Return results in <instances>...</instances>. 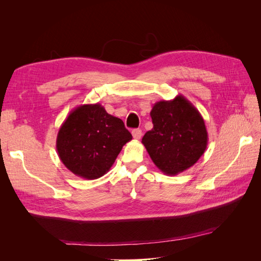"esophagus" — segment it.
Instances as JSON below:
<instances>
[{
  "instance_id": "obj_1",
  "label": "esophagus",
  "mask_w": 261,
  "mask_h": 261,
  "mask_svg": "<svg viewBox=\"0 0 261 261\" xmlns=\"http://www.w3.org/2000/svg\"><path fill=\"white\" fill-rule=\"evenodd\" d=\"M132 135H133V137L135 138V139H140L141 135H143V133H141V129L136 128V129H133L132 130Z\"/></svg>"
}]
</instances>
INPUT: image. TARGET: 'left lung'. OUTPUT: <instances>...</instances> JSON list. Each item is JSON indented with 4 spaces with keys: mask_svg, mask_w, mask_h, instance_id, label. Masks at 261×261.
<instances>
[{
    "mask_svg": "<svg viewBox=\"0 0 261 261\" xmlns=\"http://www.w3.org/2000/svg\"><path fill=\"white\" fill-rule=\"evenodd\" d=\"M150 116L153 127L141 143L158 169L176 175L199 160L208 145V133L201 114L185 97L156 102Z\"/></svg>",
    "mask_w": 261,
    "mask_h": 261,
    "instance_id": "1",
    "label": "left lung"
}]
</instances>
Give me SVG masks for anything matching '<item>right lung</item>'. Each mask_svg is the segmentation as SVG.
Returning <instances> with one entry per match:
<instances>
[{"mask_svg":"<svg viewBox=\"0 0 261 261\" xmlns=\"http://www.w3.org/2000/svg\"><path fill=\"white\" fill-rule=\"evenodd\" d=\"M121 118L99 103L74 109L57 137L61 161L75 175L96 179L111 169L123 146L132 140Z\"/></svg>","mask_w":261,"mask_h":261,"instance_id":"obj_1","label":"right lung"}]
</instances>
